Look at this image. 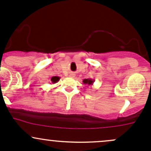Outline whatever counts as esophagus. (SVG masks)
Instances as JSON below:
<instances>
[{
    "label": "esophagus",
    "mask_w": 151,
    "mask_h": 151,
    "mask_svg": "<svg viewBox=\"0 0 151 151\" xmlns=\"http://www.w3.org/2000/svg\"><path fill=\"white\" fill-rule=\"evenodd\" d=\"M72 76H73V75H72V74H71V77H72Z\"/></svg>",
    "instance_id": "34e87169"
}]
</instances>
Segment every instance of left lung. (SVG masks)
Wrapping results in <instances>:
<instances>
[{
    "label": "left lung",
    "instance_id": "left-lung-1",
    "mask_svg": "<svg viewBox=\"0 0 151 151\" xmlns=\"http://www.w3.org/2000/svg\"><path fill=\"white\" fill-rule=\"evenodd\" d=\"M95 82V80H93L91 78H88V79H84L83 81V83H84L85 85H88V86H93V83Z\"/></svg>",
    "mask_w": 151,
    "mask_h": 151
}]
</instances>
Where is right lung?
Listing matches in <instances>:
<instances>
[{"label": "right lung", "mask_w": 151, "mask_h": 151, "mask_svg": "<svg viewBox=\"0 0 151 151\" xmlns=\"http://www.w3.org/2000/svg\"><path fill=\"white\" fill-rule=\"evenodd\" d=\"M59 80H60V77H57V76L52 77L51 78H50V81H51V83H52V84H55V83H56L57 82H58Z\"/></svg>", "instance_id": "1"}]
</instances>
